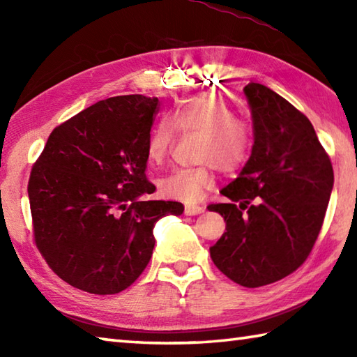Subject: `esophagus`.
Here are the masks:
<instances>
[{
  "mask_svg": "<svg viewBox=\"0 0 357 357\" xmlns=\"http://www.w3.org/2000/svg\"><path fill=\"white\" fill-rule=\"evenodd\" d=\"M204 211L203 206H190V204H187L184 208V214L185 215H197V214H202Z\"/></svg>",
  "mask_w": 357,
  "mask_h": 357,
  "instance_id": "obj_1",
  "label": "esophagus"
}]
</instances>
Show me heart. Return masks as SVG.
I'll return each mask as SVG.
<instances>
[{
	"label": "heart",
	"mask_w": 357,
	"mask_h": 357,
	"mask_svg": "<svg viewBox=\"0 0 357 357\" xmlns=\"http://www.w3.org/2000/svg\"><path fill=\"white\" fill-rule=\"evenodd\" d=\"M178 134L200 135L197 160L203 165L176 168L159 179L162 197L185 203L200 200L204 190L215 183L214 170L234 173L252 154V126L238 118L225 100L211 93L192 94L178 100L167 118L153 126L146 138V159L151 165L167 160Z\"/></svg>",
	"instance_id": "obj_1"
}]
</instances>
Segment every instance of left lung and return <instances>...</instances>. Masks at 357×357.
<instances>
[{
  "instance_id": "1",
  "label": "left lung",
  "mask_w": 357,
  "mask_h": 357,
  "mask_svg": "<svg viewBox=\"0 0 357 357\" xmlns=\"http://www.w3.org/2000/svg\"><path fill=\"white\" fill-rule=\"evenodd\" d=\"M253 121V148L239 176L209 204L227 231L209 247L229 280L247 288L294 273L315 245L328 209L334 170L312 123L259 83L244 88Z\"/></svg>"
}]
</instances>
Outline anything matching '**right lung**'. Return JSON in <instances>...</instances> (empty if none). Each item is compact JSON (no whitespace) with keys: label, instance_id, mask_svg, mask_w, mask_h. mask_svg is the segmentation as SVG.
Listing matches in <instances>:
<instances>
[{"label":"right lung","instance_id":"obj_1","mask_svg":"<svg viewBox=\"0 0 357 357\" xmlns=\"http://www.w3.org/2000/svg\"><path fill=\"white\" fill-rule=\"evenodd\" d=\"M159 99L116 96L84 108L48 137L28 181L34 243L59 279L91 294L134 283L154 249L153 228L178 202L148 200L146 138Z\"/></svg>","mask_w":357,"mask_h":357}]
</instances>
